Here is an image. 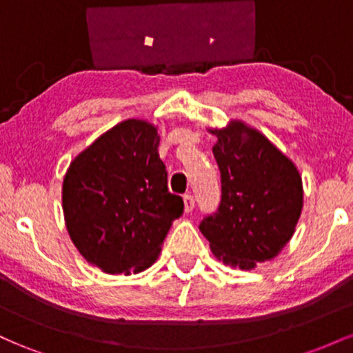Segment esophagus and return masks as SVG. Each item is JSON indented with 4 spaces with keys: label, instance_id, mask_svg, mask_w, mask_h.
<instances>
[{
    "label": "esophagus",
    "instance_id": "34e87169",
    "mask_svg": "<svg viewBox=\"0 0 353 353\" xmlns=\"http://www.w3.org/2000/svg\"><path fill=\"white\" fill-rule=\"evenodd\" d=\"M182 199H184V210H185V212H192L194 204H196L194 197L189 196V194H185V196L182 197Z\"/></svg>",
    "mask_w": 353,
    "mask_h": 353
}]
</instances>
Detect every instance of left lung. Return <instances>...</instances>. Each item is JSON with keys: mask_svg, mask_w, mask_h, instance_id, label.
I'll return each instance as SVG.
<instances>
[{"mask_svg": "<svg viewBox=\"0 0 353 353\" xmlns=\"http://www.w3.org/2000/svg\"><path fill=\"white\" fill-rule=\"evenodd\" d=\"M221 202L199 229L219 261L250 270L274 259L294 236L302 212V179L292 161L241 121L212 129Z\"/></svg>", "mask_w": 353, "mask_h": 353, "instance_id": "1", "label": "left lung"}]
</instances>
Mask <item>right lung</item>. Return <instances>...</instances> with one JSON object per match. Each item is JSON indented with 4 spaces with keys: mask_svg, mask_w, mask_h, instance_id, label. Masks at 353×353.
<instances>
[{
    "mask_svg": "<svg viewBox=\"0 0 353 353\" xmlns=\"http://www.w3.org/2000/svg\"><path fill=\"white\" fill-rule=\"evenodd\" d=\"M159 136L128 119L109 129L70 164L63 182L68 232L91 264L108 274L143 272L161 252L182 197L168 189Z\"/></svg>",
    "mask_w": 353,
    "mask_h": 353,
    "instance_id": "right-lung-1",
    "label": "right lung"
}]
</instances>
